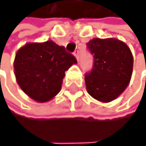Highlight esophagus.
<instances>
[{"mask_svg": "<svg viewBox=\"0 0 146 146\" xmlns=\"http://www.w3.org/2000/svg\"><path fill=\"white\" fill-rule=\"evenodd\" d=\"M74 54L75 58H76V60H77V61L79 60V55H78V50H75Z\"/></svg>", "mask_w": 146, "mask_h": 146, "instance_id": "obj_1", "label": "esophagus"}]
</instances>
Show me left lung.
Listing matches in <instances>:
<instances>
[{"instance_id": "obj_1", "label": "left lung", "mask_w": 146, "mask_h": 146, "mask_svg": "<svg viewBox=\"0 0 146 146\" xmlns=\"http://www.w3.org/2000/svg\"><path fill=\"white\" fill-rule=\"evenodd\" d=\"M94 55L92 72L85 75L86 90L100 102H111L124 92L133 72L129 47L116 38H94L87 43Z\"/></svg>"}]
</instances>
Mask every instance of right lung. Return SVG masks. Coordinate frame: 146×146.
<instances>
[{"instance_id": "1", "label": "right lung", "mask_w": 146, "mask_h": 146, "mask_svg": "<svg viewBox=\"0 0 146 146\" xmlns=\"http://www.w3.org/2000/svg\"><path fill=\"white\" fill-rule=\"evenodd\" d=\"M77 61L53 41L27 43L14 59L16 81L23 92L37 102H46L60 92L65 72Z\"/></svg>"}]
</instances>
